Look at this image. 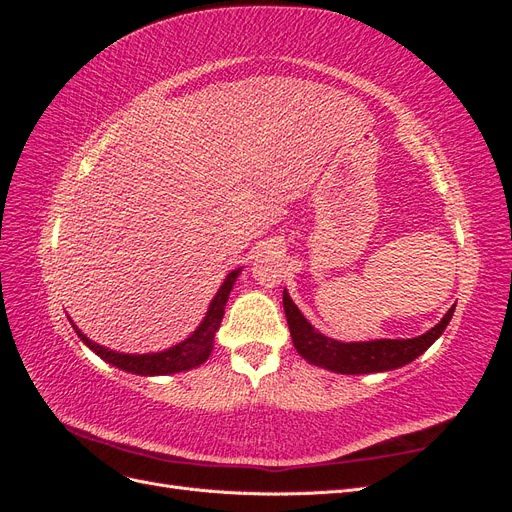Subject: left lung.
Wrapping results in <instances>:
<instances>
[{
  "instance_id": "1",
  "label": "left lung",
  "mask_w": 512,
  "mask_h": 512,
  "mask_svg": "<svg viewBox=\"0 0 512 512\" xmlns=\"http://www.w3.org/2000/svg\"><path fill=\"white\" fill-rule=\"evenodd\" d=\"M284 312L292 344L307 363L335 371V374L361 376L391 371L412 363L444 333L453 318L455 305L444 318L427 333L412 339H371V342H337L307 322L301 309L292 303L288 290H284Z\"/></svg>"
}]
</instances>
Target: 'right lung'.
<instances>
[{
  "label": "right lung",
  "instance_id": "1",
  "mask_svg": "<svg viewBox=\"0 0 512 512\" xmlns=\"http://www.w3.org/2000/svg\"><path fill=\"white\" fill-rule=\"evenodd\" d=\"M241 271H243V267L230 271L226 275V280L222 282L218 294H215L213 301L209 303L207 314H205L203 320H200L196 331H192L188 337L183 339V342L170 346L162 352H147V354L117 352V350H111V348L91 342V339L79 327H76L72 320L70 322H72L76 335L83 339V344L89 350H94L100 356V359H104L106 363L115 365L117 369H123V371H128V374H136V376L179 374V371L194 369L198 365H203L211 356L213 339H215V333H218L220 324H222L228 294H230L232 286H235Z\"/></svg>",
  "mask_w": 512,
  "mask_h": 512
}]
</instances>
